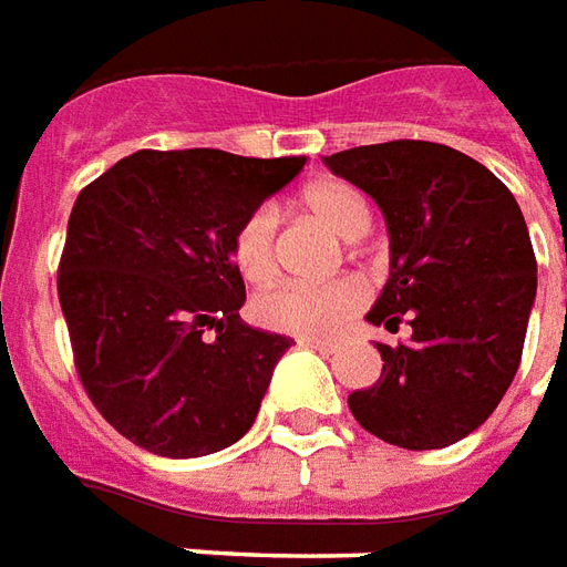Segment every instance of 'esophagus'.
Returning <instances> with one entry per match:
<instances>
[{
  "label": "esophagus",
  "mask_w": 567,
  "mask_h": 567,
  "mask_svg": "<svg viewBox=\"0 0 567 567\" xmlns=\"http://www.w3.org/2000/svg\"><path fill=\"white\" fill-rule=\"evenodd\" d=\"M300 346L306 348H316V351H321V354H333L337 351V342H324V339H300Z\"/></svg>",
  "instance_id": "1"
}]
</instances>
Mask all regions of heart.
<instances>
[{"instance_id":"b5f03b06","label":"heart","mask_w":567,"mask_h":567,"mask_svg":"<svg viewBox=\"0 0 567 567\" xmlns=\"http://www.w3.org/2000/svg\"><path fill=\"white\" fill-rule=\"evenodd\" d=\"M303 207L316 213L327 228L339 237L354 240L369 230V207L360 192L346 183H318L306 188ZM276 228L279 216L270 204L251 207L234 228L230 258L251 285H267L279 270L276 255ZM367 303V288L358 279H333V282H282L255 297L251 312L270 330H282L300 339H333L348 327Z\"/></svg>"}]
</instances>
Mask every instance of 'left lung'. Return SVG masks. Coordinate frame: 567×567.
<instances>
[{"label":"left lung","instance_id":"8db88e82","mask_svg":"<svg viewBox=\"0 0 567 567\" xmlns=\"http://www.w3.org/2000/svg\"><path fill=\"white\" fill-rule=\"evenodd\" d=\"M384 213L390 276L367 321L396 333L375 342L381 379L348 396L367 433L405 451L460 442L496 412L517 375L538 288L529 228L502 179L460 150L430 141L354 146L324 158Z\"/></svg>","mask_w":567,"mask_h":567}]
</instances>
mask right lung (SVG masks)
Instances as JSON below:
<instances>
[{"label":"right lung","mask_w":567,"mask_h":567,"mask_svg":"<svg viewBox=\"0 0 567 567\" xmlns=\"http://www.w3.org/2000/svg\"><path fill=\"white\" fill-rule=\"evenodd\" d=\"M303 155L137 150L71 209L60 306L92 405L150 454H216L249 433L291 339L240 318L237 221L303 171Z\"/></svg>","instance_id":"1"}]
</instances>
